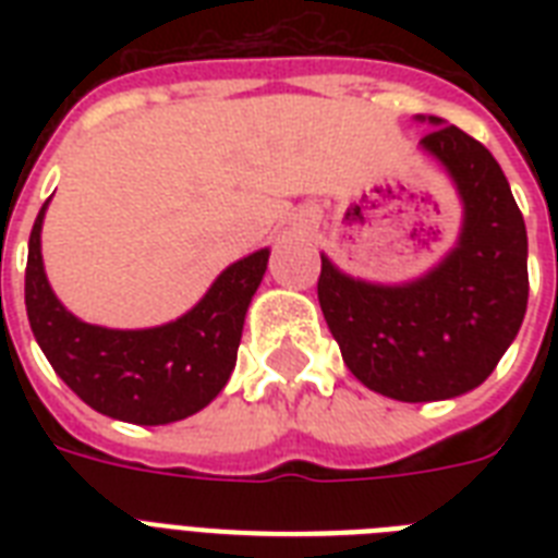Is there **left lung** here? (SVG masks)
I'll list each match as a JSON object with an SVG mask.
<instances>
[{"mask_svg":"<svg viewBox=\"0 0 558 558\" xmlns=\"http://www.w3.org/2000/svg\"><path fill=\"white\" fill-rule=\"evenodd\" d=\"M420 147L458 191V243L405 283L350 278L322 254L318 304L341 359L365 388L399 402L475 390L501 362L527 313V228L501 165L442 118Z\"/></svg>","mask_w":558,"mask_h":558,"instance_id":"left-lung-1","label":"left lung"}]
</instances>
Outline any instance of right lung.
<instances>
[{"mask_svg":"<svg viewBox=\"0 0 558 558\" xmlns=\"http://www.w3.org/2000/svg\"><path fill=\"white\" fill-rule=\"evenodd\" d=\"M48 202L31 228L25 310L57 376L98 414L135 425L177 423L217 399L236 365L245 313L266 275L269 248L219 271L199 304L177 322L112 330L69 313L48 283L39 248Z\"/></svg>","mask_w":558,"mask_h":558,"instance_id":"obj_1","label":"right lung"}]
</instances>
